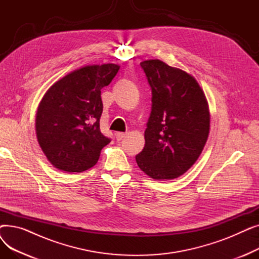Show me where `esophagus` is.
<instances>
[{
  "label": "esophagus",
  "instance_id": "34e87169",
  "mask_svg": "<svg viewBox=\"0 0 259 259\" xmlns=\"http://www.w3.org/2000/svg\"><path fill=\"white\" fill-rule=\"evenodd\" d=\"M126 135H127V133H125V132H117V133H115V138L117 141H121L126 138Z\"/></svg>",
  "mask_w": 259,
  "mask_h": 259
}]
</instances>
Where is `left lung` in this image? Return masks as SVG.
<instances>
[{
	"label": "left lung",
	"mask_w": 259,
	"mask_h": 259,
	"mask_svg": "<svg viewBox=\"0 0 259 259\" xmlns=\"http://www.w3.org/2000/svg\"><path fill=\"white\" fill-rule=\"evenodd\" d=\"M151 88V113L145 147L135 156L139 167L153 180L183 175L199 157L210 129L205 94L196 79L159 60L141 63Z\"/></svg>",
	"instance_id": "left-lung-1"
}]
</instances>
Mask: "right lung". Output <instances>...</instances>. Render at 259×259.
<instances>
[{"instance_id":"add662e5","label":"right lung","mask_w":259,"mask_h":259,"mask_svg":"<svg viewBox=\"0 0 259 259\" xmlns=\"http://www.w3.org/2000/svg\"><path fill=\"white\" fill-rule=\"evenodd\" d=\"M119 66H86L54 83L39 103L36 137L51 164L66 172H83L97 164L111 142L100 129L101 90L111 83Z\"/></svg>"}]
</instances>
